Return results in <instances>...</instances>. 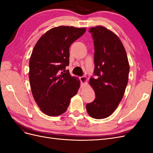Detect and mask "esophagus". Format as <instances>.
<instances>
[{
    "mask_svg": "<svg viewBox=\"0 0 153 153\" xmlns=\"http://www.w3.org/2000/svg\"><path fill=\"white\" fill-rule=\"evenodd\" d=\"M80 80L81 81L82 84L83 85H84V84H86L87 82V78L86 76H80Z\"/></svg>",
    "mask_w": 153,
    "mask_h": 153,
    "instance_id": "1",
    "label": "esophagus"
}]
</instances>
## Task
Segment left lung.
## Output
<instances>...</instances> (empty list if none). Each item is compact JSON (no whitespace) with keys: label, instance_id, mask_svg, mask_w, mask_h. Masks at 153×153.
I'll return each mask as SVG.
<instances>
[{"label":"left lung","instance_id":"8db88e82","mask_svg":"<svg viewBox=\"0 0 153 153\" xmlns=\"http://www.w3.org/2000/svg\"><path fill=\"white\" fill-rule=\"evenodd\" d=\"M94 44V71L97 78L89 82L96 98L86 105L94 119L108 117L121 101L128 82L129 65L127 54L119 37L103 26L91 27Z\"/></svg>","mask_w":153,"mask_h":153}]
</instances>
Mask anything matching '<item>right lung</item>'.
I'll use <instances>...</instances> for the list:
<instances>
[{
	"instance_id": "obj_1",
	"label": "right lung",
	"mask_w": 153,
	"mask_h": 153,
	"mask_svg": "<svg viewBox=\"0 0 153 153\" xmlns=\"http://www.w3.org/2000/svg\"><path fill=\"white\" fill-rule=\"evenodd\" d=\"M85 30L84 27H53L41 37L32 50L29 72L30 89L40 110L48 116L65 112L79 89L80 80L71 76L66 67L69 66L70 45Z\"/></svg>"
}]
</instances>
